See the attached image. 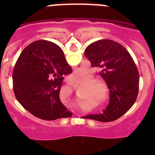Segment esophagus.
I'll return each mask as SVG.
<instances>
[{
	"mask_svg": "<svg viewBox=\"0 0 155 155\" xmlns=\"http://www.w3.org/2000/svg\"><path fill=\"white\" fill-rule=\"evenodd\" d=\"M69 84H71V82H69Z\"/></svg>",
	"mask_w": 155,
	"mask_h": 155,
	"instance_id": "1",
	"label": "esophagus"
}]
</instances>
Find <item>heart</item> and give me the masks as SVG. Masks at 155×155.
<instances>
[{"instance_id": "b5f03b06", "label": "heart", "mask_w": 155, "mask_h": 155, "mask_svg": "<svg viewBox=\"0 0 155 155\" xmlns=\"http://www.w3.org/2000/svg\"><path fill=\"white\" fill-rule=\"evenodd\" d=\"M68 78L74 84L86 83L87 78H88V74L81 70H77L68 76ZM92 87L93 89L91 90L95 94L97 99L103 104L107 103L110 99V92L107 84L102 81H96L92 83Z\"/></svg>"}]
</instances>
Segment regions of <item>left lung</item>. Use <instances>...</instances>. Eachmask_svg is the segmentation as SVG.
<instances>
[{
  "label": "left lung",
  "mask_w": 155,
  "mask_h": 155,
  "mask_svg": "<svg viewBox=\"0 0 155 155\" xmlns=\"http://www.w3.org/2000/svg\"><path fill=\"white\" fill-rule=\"evenodd\" d=\"M92 68L99 72L110 92L107 108L102 114L88 115L84 118L100 122L114 121L130 109L139 91V73L137 66L124 46L110 39L92 42L84 51Z\"/></svg>",
  "instance_id": "8db88e82"
}]
</instances>
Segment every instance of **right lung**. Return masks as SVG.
Here are the masks:
<instances>
[{"label":"right lung","mask_w":155,"mask_h":155,"mask_svg":"<svg viewBox=\"0 0 155 155\" xmlns=\"http://www.w3.org/2000/svg\"><path fill=\"white\" fill-rule=\"evenodd\" d=\"M72 73L64 52L47 40L31 42L21 52L12 79L17 100L31 114L44 120L72 116L60 100L64 75Z\"/></svg>","instance_id":"1"}]
</instances>
